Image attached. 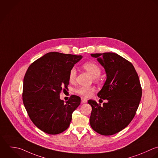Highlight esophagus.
<instances>
[{
  "instance_id": "esophagus-1",
  "label": "esophagus",
  "mask_w": 158,
  "mask_h": 158,
  "mask_svg": "<svg viewBox=\"0 0 158 158\" xmlns=\"http://www.w3.org/2000/svg\"><path fill=\"white\" fill-rule=\"evenodd\" d=\"M81 101H82V103H87V100L84 97H82L81 98Z\"/></svg>"
}]
</instances>
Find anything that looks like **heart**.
<instances>
[{
    "instance_id": "obj_1",
    "label": "heart",
    "mask_w": 158,
    "mask_h": 158,
    "mask_svg": "<svg viewBox=\"0 0 158 158\" xmlns=\"http://www.w3.org/2000/svg\"><path fill=\"white\" fill-rule=\"evenodd\" d=\"M82 67L84 69H85L87 72H89L94 77L95 79H97V78L101 74V73H102L101 68L96 63H94L92 62H87L83 64ZM76 74H77V72L76 69L74 68H72L69 74V82H73L74 81L76 77ZM95 87L92 86H90V87L80 86L74 89L75 93L85 98L90 97L92 95V94L95 92Z\"/></svg>"
}]
</instances>
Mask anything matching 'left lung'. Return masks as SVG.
Returning a JSON list of instances; mask_svg holds the SVG:
<instances>
[{
	"instance_id": "left-lung-1",
	"label": "left lung",
	"mask_w": 158,
	"mask_h": 158,
	"mask_svg": "<svg viewBox=\"0 0 158 158\" xmlns=\"http://www.w3.org/2000/svg\"><path fill=\"white\" fill-rule=\"evenodd\" d=\"M105 68L106 80L97 95L107 100L103 105L89 100L90 124L103 135H112L126 128L134 118L142 98V87L133 64L117 53H92Z\"/></svg>"
}]
</instances>
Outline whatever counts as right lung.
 Here are the masks:
<instances>
[{"instance_id": "obj_1", "label": "right lung", "mask_w": 158, "mask_h": 158, "mask_svg": "<svg viewBox=\"0 0 158 158\" xmlns=\"http://www.w3.org/2000/svg\"><path fill=\"white\" fill-rule=\"evenodd\" d=\"M82 58L52 52L29 66L23 79V102L31 120L42 131L56 135L69 127L81 98L72 95L65 103L60 93L68 88L69 72Z\"/></svg>"}]
</instances>
